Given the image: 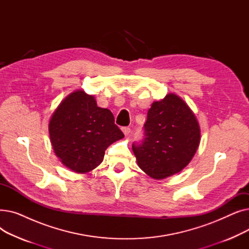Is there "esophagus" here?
<instances>
[{
    "mask_svg": "<svg viewBox=\"0 0 249 249\" xmlns=\"http://www.w3.org/2000/svg\"><path fill=\"white\" fill-rule=\"evenodd\" d=\"M122 131H123V133H124L125 135H129L130 132H131V129H130L129 127H123V128H122Z\"/></svg>",
    "mask_w": 249,
    "mask_h": 249,
    "instance_id": "1",
    "label": "esophagus"
}]
</instances>
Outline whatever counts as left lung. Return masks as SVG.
<instances>
[{
	"mask_svg": "<svg viewBox=\"0 0 249 249\" xmlns=\"http://www.w3.org/2000/svg\"><path fill=\"white\" fill-rule=\"evenodd\" d=\"M201 138L195 114L175 94L153 102L144 124V139L133 143L138 166L155 179L182 171L197 151Z\"/></svg>",
	"mask_w": 249,
	"mask_h": 249,
	"instance_id": "left-lung-1",
	"label": "left lung"
}]
</instances>
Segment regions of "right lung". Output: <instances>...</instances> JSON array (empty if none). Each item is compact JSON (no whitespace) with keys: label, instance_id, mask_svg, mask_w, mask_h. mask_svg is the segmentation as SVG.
Here are the masks:
<instances>
[{"label":"right lung","instance_id":"add662e5","mask_svg":"<svg viewBox=\"0 0 249 249\" xmlns=\"http://www.w3.org/2000/svg\"><path fill=\"white\" fill-rule=\"evenodd\" d=\"M48 130L56 156L77 174L93 171L103 161L105 150L124 137L112 112L98 107L95 97L83 89H76L58 105Z\"/></svg>","mask_w":249,"mask_h":249}]
</instances>
